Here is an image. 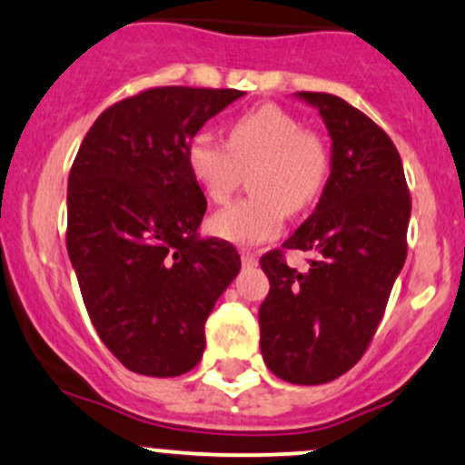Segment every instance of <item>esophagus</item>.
Listing matches in <instances>:
<instances>
[{
  "instance_id": "obj_1",
  "label": "esophagus",
  "mask_w": 465,
  "mask_h": 465,
  "mask_svg": "<svg viewBox=\"0 0 465 465\" xmlns=\"http://www.w3.org/2000/svg\"><path fill=\"white\" fill-rule=\"evenodd\" d=\"M242 263H243V266H248V268L257 266V254L243 248V251H242Z\"/></svg>"
}]
</instances>
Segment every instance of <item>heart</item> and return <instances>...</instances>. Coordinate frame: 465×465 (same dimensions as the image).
Returning <instances> with one entry per match:
<instances>
[{
  "instance_id": "heart-1",
  "label": "heart",
  "mask_w": 465,
  "mask_h": 465,
  "mask_svg": "<svg viewBox=\"0 0 465 465\" xmlns=\"http://www.w3.org/2000/svg\"><path fill=\"white\" fill-rule=\"evenodd\" d=\"M188 171L214 203L226 202L239 168L252 166V197L211 217V231L232 243H262L279 234L286 213L308 211L331 174V148L319 133L274 104L242 113L228 124L226 143L197 133L186 148Z\"/></svg>"
}]
</instances>
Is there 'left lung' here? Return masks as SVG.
Returning a JSON list of instances; mask_svg holds the SVG:
<instances>
[{"mask_svg": "<svg viewBox=\"0 0 465 465\" xmlns=\"http://www.w3.org/2000/svg\"><path fill=\"white\" fill-rule=\"evenodd\" d=\"M331 134V174L317 208L283 248L314 252L299 272L282 251L262 257L271 292L259 306L262 354L288 383L341 377L371 343L406 262L411 194L386 133L341 97L294 93Z\"/></svg>", "mask_w": 465, "mask_h": 465, "instance_id": "left-lung-1", "label": "left lung"}]
</instances>
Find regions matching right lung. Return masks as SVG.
Returning <instances> with one entry per match:
<instances>
[{
  "instance_id": "obj_1",
  "label": "right lung",
  "mask_w": 465,
  "mask_h": 465,
  "mask_svg": "<svg viewBox=\"0 0 465 465\" xmlns=\"http://www.w3.org/2000/svg\"><path fill=\"white\" fill-rule=\"evenodd\" d=\"M242 94L151 88L99 114L74 157L68 257L94 331L137 374L197 366L203 323L242 268L231 243L199 234L206 197L186 162L199 128Z\"/></svg>"
}]
</instances>
